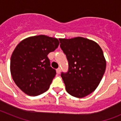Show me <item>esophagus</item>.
Instances as JSON below:
<instances>
[{"instance_id":"1","label":"esophagus","mask_w":121,"mask_h":121,"mask_svg":"<svg viewBox=\"0 0 121 121\" xmlns=\"http://www.w3.org/2000/svg\"><path fill=\"white\" fill-rule=\"evenodd\" d=\"M56 72H57V73L58 74H60V68H58L57 69V70H56Z\"/></svg>"}]
</instances>
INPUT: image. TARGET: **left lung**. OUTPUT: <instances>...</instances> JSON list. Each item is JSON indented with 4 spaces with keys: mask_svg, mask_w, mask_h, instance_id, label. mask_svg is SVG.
I'll return each instance as SVG.
<instances>
[{
    "mask_svg": "<svg viewBox=\"0 0 121 121\" xmlns=\"http://www.w3.org/2000/svg\"><path fill=\"white\" fill-rule=\"evenodd\" d=\"M59 40L68 61V72L61 73L66 90L76 98L86 96L96 89L105 71L102 50L96 42L84 37Z\"/></svg>",
    "mask_w": 121,
    "mask_h": 121,
    "instance_id": "8db88e82",
    "label": "left lung"
}]
</instances>
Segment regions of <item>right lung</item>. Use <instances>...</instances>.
Instances as JSON below:
<instances>
[{
	"label": "right lung",
	"instance_id": "1",
	"mask_svg": "<svg viewBox=\"0 0 121 121\" xmlns=\"http://www.w3.org/2000/svg\"><path fill=\"white\" fill-rule=\"evenodd\" d=\"M56 38L45 35L23 39L13 52L10 71L15 84L29 96H36L48 90L56 70L47 55L58 47Z\"/></svg>",
	"mask_w": 121,
	"mask_h": 121
}]
</instances>
